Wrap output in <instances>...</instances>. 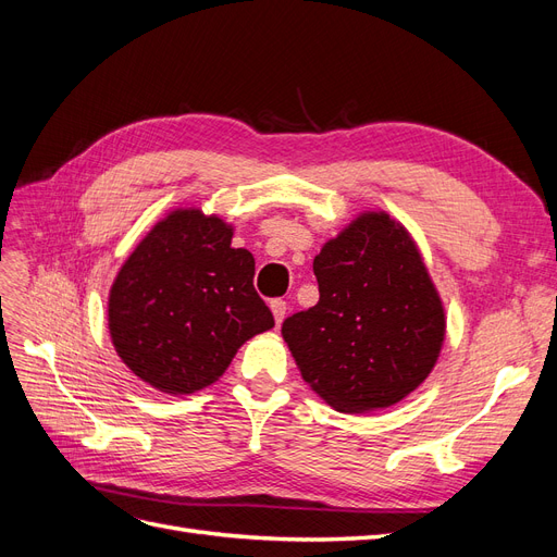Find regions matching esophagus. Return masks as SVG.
Wrapping results in <instances>:
<instances>
[{"mask_svg": "<svg viewBox=\"0 0 557 557\" xmlns=\"http://www.w3.org/2000/svg\"><path fill=\"white\" fill-rule=\"evenodd\" d=\"M270 309H272V313H274L276 324H281L283 318H285V311H287V304H285L283 299H272V301H270Z\"/></svg>", "mask_w": 557, "mask_h": 557, "instance_id": "34e87169", "label": "esophagus"}]
</instances>
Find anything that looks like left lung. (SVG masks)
<instances>
[{"instance_id": "left-lung-1", "label": "left lung", "mask_w": 557, "mask_h": 557, "mask_svg": "<svg viewBox=\"0 0 557 557\" xmlns=\"http://www.w3.org/2000/svg\"><path fill=\"white\" fill-rule=\"evenodd\" d=\"M320 299L281 334L301 377L338 412L389 408L433 371L445 309L408 230L385 212L355 219L313 260Z\"/></svg>"}]
</instances>
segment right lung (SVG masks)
I'll use <instances>...</instances> for the list:
<instances>
[{
	"instance_id": "add662e5",
	"label": "right lung",
	"mask_w": 557,
	"mask_h": 557,
	"mask_svg": "<svg viewBox=\"0 0 557 557\" xmlns=\"http://www.w3.org/2000/svg\"><path fill=\"white\" fill-rule=\"evenodd\" d=\"M233 225L177 209L149 230L110 287L108 327L126 367L165 394L216 382L242 343L274 327L256 260Z\"/></svg>"
}]
</instances>
